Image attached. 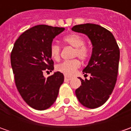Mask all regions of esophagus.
<instances>
[{"instance_id":"34e87169","label":"esophagus","mask_w":131,"mask_h":131,"mask_svg":"<svg viewBox=\"0 0 131 131\" xmlns=\"http://www.w3.org/2000/svg\"><path fill=\"white\" fill-rule=\"evenodd\" d=\"M73 78L72 77H69V76H65V81H69L71 79Z\"/></svg>"}]
</instances>
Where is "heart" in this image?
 I'll return each instance as SVG.
<instances>
[{
  "mask_svg": "<svg viewBox=\"0 0 131 131\" xmlns=\"http://www.w3.org/2000/svg\"><path fill=\"white\" fill-rule=\"evenodd\" d=\"M63 42L68 44L74 48L73 56H78L82 60H87L90 56V50L84 44L85 43L84 39L80 35L78 34H71L64 37L63 39ZM50 54L53 60L58 61L60 57V47L56 43H52L50 47ZM81 66L79 60L75 58L70 60H65L60 64L57 65L56 70L64 73L65 75L70 76L72 75Z\"/></svg>",
  "mask_w": 131,
  "mask_h": 131,
  "instance_id": "b5f03b06",
  "label": "heart"
}]
</instances>
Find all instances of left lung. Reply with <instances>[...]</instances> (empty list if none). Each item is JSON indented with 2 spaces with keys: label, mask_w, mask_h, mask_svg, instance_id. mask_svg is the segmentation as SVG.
I'll use <instances>...</instances> for the list:
<instances>
[{
  "label": "left lung",
  "mask_w": 131,
  "mask_h": 131,
  "mask_svg": "<svg viewBox=\"0 0 131 131\" xmlns=\"http://www.w3.org/2000/svg\"><path fill=\"white\" fill-rule=\"evenodd\" d=\"M71 30L87 35L93 45L88 65L83 73L90 79L83 80L75 93L84 106L95 108L102 106L113 91L118 73L119 49L113 34L98 25L87 23L75 25Z\"/></svg>",
  "instance_id": "obj_1"
}]
</instances>
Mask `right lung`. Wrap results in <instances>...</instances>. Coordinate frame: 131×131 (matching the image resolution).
<instances>
[{
  "mask_svg": "<svg viewBox=\"0 0 131 131\" xmlns=\"http://www.w3.org/2000/svg\"><path fill=\"white\" fill-rule=\"evenodd\" d=\"M64 28L46 25L25 31L15 41L11 53V64L15 84L23 100L36 110L49 108L58 97L64 76L57 71L47 78L43 73L54 69L50 47L54 38Z\"/></svg>",
  "mask_w": 131,
  "mask_h": 131,
  "instance_id": "right-lung-1",
  "label": "right lung"
}]
</instances>
